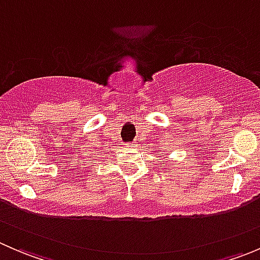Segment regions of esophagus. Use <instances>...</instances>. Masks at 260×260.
I'll list each match as a JSON object with an SVG mask.
<instances>
[{
  "label": "esophagus",
  "instance_id": "1",
  "mask_svg": "<svg viewBox=\"0 0 260 260\" xmlns=\"http://www.w3.org/2000/svg\"><path fill=\"white\" fill-rule=\"evenodd\" d=\"M127 146H128V147H136V143H135V142H133V143H128Z\"/></svg>",
  "mask_w": 260,
  "mask_h": 260
}]
</instances>
